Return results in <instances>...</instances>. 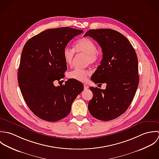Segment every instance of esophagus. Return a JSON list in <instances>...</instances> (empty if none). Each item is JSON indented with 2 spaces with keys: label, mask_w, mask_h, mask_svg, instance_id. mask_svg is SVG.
I'll use <instances>...</instances> for the list:
<instances>
[{
  "label": "esophagus",
  "mask_w": 159,
  "mask_h": 159,
  "mask_svg": "<svg viewBox=\"0 0 159 159\" xmlns=\"http://www.w3.org/2000/svg\"><path fill=\"white\" fill-rule=\"evenodd\" d=\"M84 90H87L89 89V85L85 84L84 85Z\"/></svg>",
  "instance_id": "obj_1"
}]
</instances>
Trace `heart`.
<instances>
[{"instance_id":"b5f03b06","label":"heart","mask_w":159,"mask_h":159,"mask_svg":"<svg viewBox=\"0 0 159 159\" xmlns=\"http://www.w3.org/2000/svg\"><path fill=\"white\" fill-rule=\"evenodd\" d=\"M74 52L85 55V61L87 64H94L100 58L99 52L96 49L95 43L88 37H82L77 40L74 45L73 50L66 47L63 51V58L65 63L70 66L74 57ZM91 74L87 69L76 68L68 74V77L80 82H85Z\"/></svg>"}]
</instances>
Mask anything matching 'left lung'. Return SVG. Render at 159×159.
<instances>
[{
  "mask_svg": "<svg viewBox=\"0 0 159 159\" xmlns=\"http://www.w3.org/2000/svg\"><path fill=\"white\" fill-rule=\"evenodd\" d=\"M85 36L95 40L102 52L101 64L91 80L107 84L105 90L90 87L93 96L89 110L96 119L111 120L127 111L135 95L139 84L137 55L129 41L117 31L90 30Z\"/></svg>",
  "mask_w": 159,
  "mask_h": 159,
  "instance_id": "8db88e82",
  "label": "left lung"
}]
</instances>
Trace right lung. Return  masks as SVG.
I'll return each instance as SVG.
<instances>
[{
	"mask_svg": "<svg viewBox=\"0 0 159 159\" xmlns=\"http://www.w3.org/2000/svg\"><path fill=\"white\" fill-rule=\"evenodd\" d=\"M82 32L69 27L49 29L32 37L23 47L18 85L30 110L43 120L55 122L67 116L72 102L84 90L83 84L74 79L58 87L53 84L67 70L64 48Z\"/></svg>",
	"mask_w": 159,
	"mask_h": 159,
	"instance_id": "add662e5",
	"label": "right lung"
}]
</instances>
